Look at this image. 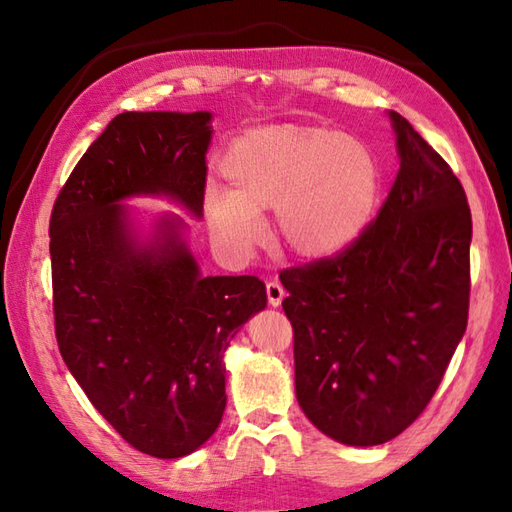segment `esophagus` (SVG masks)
<instances>
[{
	"label": "esophagus",
	"mask_w": 512,
	"mask_h": 512,
	"mask_svg": "<svg viewBox=\"0 0 512 512\" xmlns=\"http://www.w3.org/2000/svg\"><path fill=\"white\" fill-rule=\"evenodd\" d=\"M266 295H268L270 306L277 308V306H281V301H284L286 290H284V286L277 284V281H268V284H266Z\"/></svg>",
	"instance_id": "esophagus-1"
}]
</instances>
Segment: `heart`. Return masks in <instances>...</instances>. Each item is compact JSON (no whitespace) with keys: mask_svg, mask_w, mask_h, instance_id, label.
Segmentation results:
<instances>
[{"mask_svg":"<svg viewBox=\"0 0 512 512\" xmlns=\"http://www.w3.org/2000/svg\"><path fill=\"white\" fill-rule=\"evenodd\" d=\"M222 176L228 191L209 187L204 198L215 237L250 250L264 235L259 213L273 209L277 244L308 262L350 248L372 222L380 191L372 149L321 125L248 129L228 147Z\"/></svg>","mask_w":512,"mask_h":512,"instance_id":"1","label":"heart"}]
</instances>
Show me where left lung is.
<instances>
[{
    "instance_id": "left-lung-1",
    "label": "left lung",
    "mask_w": 512,
    "mask_h": 512,
    "mask_svg": "<svg viewBox=\"0 0 512 512\" xmlns=\"http://www.w3.org/2000/svg\"><path fill=\"white\" fill-rule=\"evenodd\" d=\"M400 169L343 253L281 270L308 420L350 447L405 431L436 394L469 321L471 209L460 180L389 112Z\"/></svg>"
}]
</instances>
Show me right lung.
<instances>
[{
    "instance_id": "obj_1",
    "label": "right lung",
    "mask_w": 512,
    "mask_h": 512,
    "mask_svg": "<svg viewBox=\"0 0 512 512\" xmlns=\"http://www.w3.org/2000/svg\"><path fill=\"white\" fill-rule=\"evenodd\" d=\"M211 112H123L85 151L50 217L54 332L96 411L162 460L209 440L226 407L224 352L266 308L253 275L202 277L182 217L138 237L121 200L162 195L202 217Z\"/></svg>"
}]
</instances>
